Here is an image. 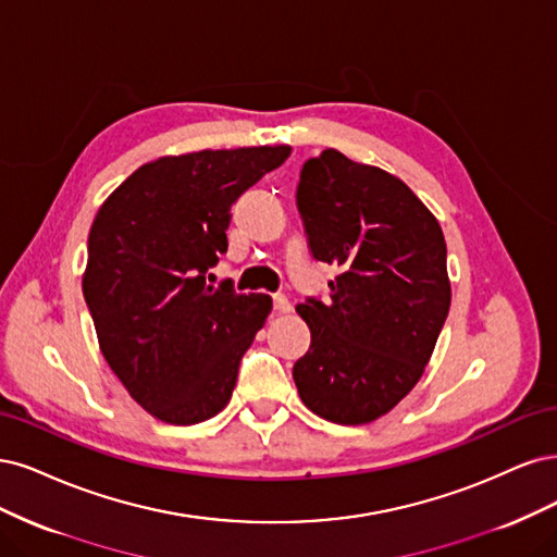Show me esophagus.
I'll list each match as a JSON object with an SVG mask.
<instances>
[{"label": "esophagus", "mask_w": 557, "mask_h": 557, "mask_svg": "<svg viewBox=\"0 0 557 557\" xmlns=\"http://www.w3.org/2000/svg\"><path fill=\"white\" fill-rule=\"evenodd\" d=\"M273 308H275V312H280V314L292 312V300L286 298L284 294H275V296H273Z\"/></svg>", "instance_id": "esophagus-1"}]
</instances>
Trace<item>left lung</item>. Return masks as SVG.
Returning a JSON list of instances; mask_svg holds the SVG:
<instances>
[{
    "label": "left lung",
    "mask_w": 557,
    "mask_h": 557,
    "mask_svg": "<svg viewBox=\"0 0 557 557\" xmlns=\"http://www.w3.org/2000/svg\"><path fill=\"white\" fill-rule=\"evenodd\" d=\"M296 201L312 257L337 268L329 302L296 305L312 333L298 396L326 421L372 423L417 386L448 314L442 226L400 177L333 148L305 161Z\"/></svg>",
    "instance_id": "8db88e82"
}]
</instances>
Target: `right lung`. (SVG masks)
<instances>
[{
  "instance_id": "obj_1",
  "label": "right lung",
  "mask_w": 557,
  "mask_h": 557,
  "mask_svg": "<svg viewBox=\"0 0 557 557\" xmlns=\"http://www.w3.org/2000/svg\"><path fill=\"white\" fill-rule=\"evenodd\" d=\"M289 154V146L166 154L101 203L83 296L106 363L154 419L194 425L228 405L273 298L208 286L206 273L226 252L233 201Z\"/></svg>"
}]
</instances>
